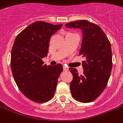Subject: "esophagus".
<instances>
[{
	"label": "esophagus",
	"instance_id": "esophagus-1",
	"mask_svg": "<svg viewBox=\"0 0 123 123\" xmlns=\"http://www.w3.org/2000/svg\"><path fill=\"white\" fill-rule=\"evenodd\" d=\"M63 69L64 71H68V70H69V68L67 67V66H64Z\"/></svg>",
	"mask_w": 123,
	"mask_h": 123
}]
</instances>
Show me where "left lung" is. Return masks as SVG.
I'll list each match as a JSON object with an SVG mask.
<instances>
[{
    "mask_svg": "<svg viewBox=\"0 0 123 123\" xmlns=\"http://www.w3.org/2000/svg\"><path fill=\"white\" fill-rule=\"evenodd\" d=\"M68 28H79L83 33L79 55L85 57L82 62L84 73L69 68L73 75L70 90L73 98L82 103L95 100L106 87L112 67L111 42L98 25L87 20H77L65 25Z\"/></svg>",
    "mask_w": 123,
    "mask_h": 123,
    "instance_id": "obj_1",
    "label": "left lung"
}]
</instances>
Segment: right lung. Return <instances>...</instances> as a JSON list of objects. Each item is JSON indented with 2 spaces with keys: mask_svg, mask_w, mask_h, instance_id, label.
Here are the masks:
<instances>
[{
  "mask_svg": "<svg viewBox=\"0 0 123 123\" xmlns=\"http://www.w3.org/2000/svg\"><path fill=\"white\" fill-rule=\"evenodd\" d=\"M62 24L37 21L16 36L11 55L14 81L25 96L36 103H44L54 96L62 66H47L42 59L47 55L50 38Z\"/></svg>",
  "mask_w": 123,
  "mask_h": 123,
  "instance_id": "add662e5",
  "label": "right lung"
}]
</instances>
